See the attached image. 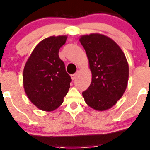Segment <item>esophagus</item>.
Segmentation results:
<instances>
[{"label":"esophagus","mask_w":150,"mask_h":150,"mask_svg":"<svg viewBox=\"0 0 150 150\" xmlns=\"http://www.w3.org/2000/svg\"><path fill=\"white\" fill-rule=\"evenodd\" d=\"M77 75H78V74H77V73L72 74V75H71V78H72V81H74V80H75V78H77Z\"/></svg>","instance_id":"1"}]
</instances>
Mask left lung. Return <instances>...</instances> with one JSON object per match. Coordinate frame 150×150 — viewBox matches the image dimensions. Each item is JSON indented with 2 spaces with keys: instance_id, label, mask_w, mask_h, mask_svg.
<instances>
[{
  "instance_id": "8db88e82",
  "label": "left lung",
  "mask_w": 150,
  "mask_h": 150,
  "mask_svg": "<svg viewBox=\"0 0 150 150\" xmlns=\"http://www.w3.org/2000/svg\"><path fill=\"white\" fill-rule=\"evenodd\" d=\"M88 59L92 79L82 93L86 103L98 111L112 107L128 86L129 68L120 46L110 38L91 33L79 39Z\"/></svg>"
}]
</instances>
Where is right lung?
Wrapping results in <instances>:
<instances>
[{
  "mask_svg": "<svg viewBox=\"0 0 150 150\" xmlns=\"http://www.w3.org/2000/svg\"><path fill=\"white\" fill-rule=\"evenodd\" d=\"M67 36H51L40 42L28 58L23 71V86L28 99L43 111L58 108L72 81L59 50Z\"/></svg>",
  "mask_w": 150,
  "mask_h": 150,
  "instance_id": "1",
  "label": "right lung"
}]
</instances>
